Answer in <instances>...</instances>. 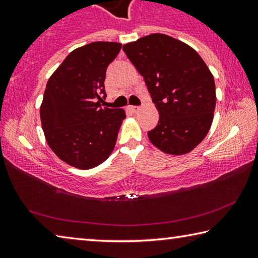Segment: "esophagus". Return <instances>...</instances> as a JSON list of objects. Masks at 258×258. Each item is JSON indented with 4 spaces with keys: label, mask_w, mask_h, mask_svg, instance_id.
Wrapping results in <instances>:
<instances>
[{
    "label": "esophagus",
    "mask_w": 258,
    "mask_h": 258,
    "mask_svg": "<svg viewBox=\"0 0 258 258\" xmlns=\"http://www.w3.org/2000/svg\"><path fill=\"white\" fill-rule=\"evenodd\" d=\"M128 109L132 112H138L140 110V107H137V106H130Z\"/></svg>",
    "instance_id": "obj_1"
}]
</instances>
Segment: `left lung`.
<instances>
[{
  "mask_svg": "<svg viewBox=\"0 0 258 258\" xmlns=\"http://www.w3.org/2000/svg\"><path fill=\"white\" fill-rule=\"evenodd\" d=\"M159 112L148 132L165 154L194 150L211 128L216 104L215 82L197 51L165 34H151L123 46Z\"/></svg>",
  "mask_w": 258,
  "mask_h": 258,
  "instance_id": "left-lung-1",
  "label": "left lung"
}]
</instances>
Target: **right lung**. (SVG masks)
<instances>
[{
	"instance_id": "add662e5",
	"label": "right lung",
	"mask_w": 258,
	"mask_h": 258,
	"mask_svg": "<svg viewBox=\"0 0 258 258\" xmlns=\"http://www.w3.org/2000/svg\"><path fill=\"white\" fill-rule=\"evenodd\" d=\"M120 43L93 42L71 52L52 74L41 104V121L52 151L73 167L90 169L116 145L124 109L101 108L106 71Z\"/></svg>"
}]
</instances>
